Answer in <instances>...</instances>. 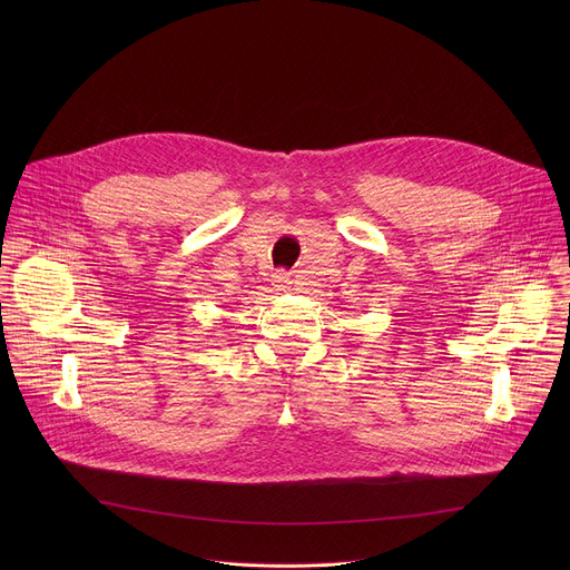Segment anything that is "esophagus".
<instances>
[{
  "label": "esophagus",
  "mask_w": 570,
  "mask_h": 570,
  "mask_svg": "<svg viewBox=\"0 0 570 570\" xmlns=\"http://www.w3.org/2000/svg\"><path fill=\"white\" fill-rule=\"evenodd\" d=\"M286 279H288V277H286L284 273H279V275H277V284H288Z\"/></svg>",
  "instance_id": "obj_1"
}]
</instances>
